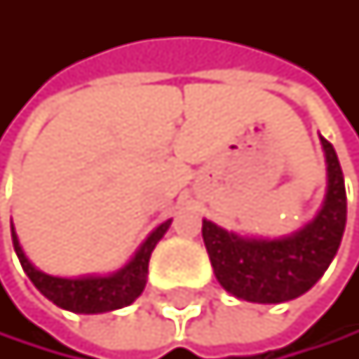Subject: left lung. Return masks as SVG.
Here are the masks:
<instances>
[{
    "label": "left lung",
    "mask_w": 359,
    "mask_h": 359,
    "mask_svg": "<svg viewBox=\"0 0 359 359\" xmlns=\"http://www.w3.org/2000/svg\"><path fill=\"white\" fill-rule=\"evenodd\" d=\"M321 146L327 163V194L321 211L302 230L282 239H248L202 219V239L215 278L237 299L291 302L310 291L334 260L347 224V191L334 146L325 137Z\"/></svg>",
    "instance_id": "1"
}]
</instances>
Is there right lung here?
<instances>
[{
	"instance_id": "obj_1",
	"label": "right lung",
	"mask_w": 359,
	"mask_h": 359,
	"mask_svg": "<svg viewBox=\"0 0 359 359\" xmlns=\"http://www.w3.org/2000/svg\"><path fill=\"white\" fill-rule=\"evenodd\" d=\"M170 224H172V219L157 226L148 234V239L142 243V248L135 252V256L129 260V263L109 276L55 278V276L43 273L29 263L21 243H19L15 226H12V243H15V252L21 260L23 271L49 302H53L55 306H60L64 310H71V312L99 314V312L125 308L142 295L144 286H146L150 254H153L155 245L165 234Z\"/></svg>"
}]
</instances>
